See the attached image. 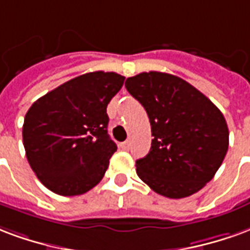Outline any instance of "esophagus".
<instances>
[{
	"instance_id": "obj_1",
	"label": "esophagus",
	"mask_w": 250,
	"mask_h": 250,
	"mask_svg": "<svg viewBox=\"0 0 250 250\" xmlns=\"http://www.w3.org/2000/svg\"><path fill=\"white\" fill-rule=\"evenodd\" d=\"M120 146H121V149H124V150H129V149H130V141H125V143H121V144H120Z\"/></svg>"
}]
</instances>
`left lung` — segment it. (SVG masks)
Listing matches in <instances>:
<instances>
[{"label": "left lung", "instance_id": "obj_1", "mask_svg": "<svg viewBox=\"0 0 250 250\" xmlns=\"http://www.w3.org/2000/svg\"><path fill=\"white\" fill-rule=\"evenodd\" d=\"M126 90L147 113L152 146L136 161L138 177L161 196L184 198L209 183L229 145L225 118L183 78L161 72L129 77Z\"/></svg>", "mask_w": 250, "mask_h": 250}]
</instances>
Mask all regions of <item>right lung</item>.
Wrapping results in <instances>:
<instances>
[{
    "label": "right lung",
    "mask_w": 250,
    "mask_h": 250,
    "mask_svg": "<svg viewBox=\"0 0 250 250\" xmlns=\"http://www.w3.org/2000/svg\"><path fill=\"white\" fill-rule=\"evenodd\" d=\"M124 76L92 72L38 98L22 126L26 158L38 180L60 196H78L97 185L117 145L107 134L106 106Z\"/></svg>",
    "instance_id": "obj_1"
}]
</instances>
